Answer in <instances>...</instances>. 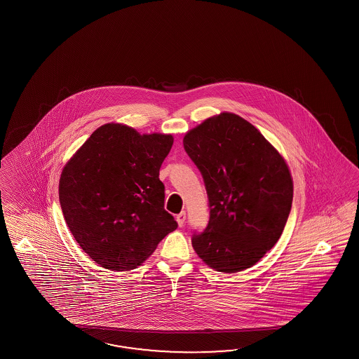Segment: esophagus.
Wrapping results in <instances>:
<instances>
[{"label":"esophagus","mask_w":359,"mask_h":359,"mask_svg":"<svg viewBox=\"0 0 359 359\" xmlns=\"http://www.w3.org/2000/svg\"><path fill=\"white\" fill-rule=\"evenodd\" d=\"M184 221H186V212L182 210L181 213L177 214V222H178V226H180V227H182Z\"/></svg>","instance_id":"obj_1"}]
</instances>
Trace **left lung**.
Instances as JSON below:
<instances>
[{"label":"left lung","mask_w":359,"mask_h":359,"mask_svg":"<svg viewBox=\"0 0 359 359\" xmlns=\"http://www.w3.org/2000/svg\"><path fill=\"white\" fill-rule=\"evenodd\" d=\"M201 172L210 217L192 236L200 259L223 273L258 263L283 233L294 184L283 155L252 123L224 111L205 119L183 137Z\"/></svg>","instance_id":"left-lung-1"}]
</instances>
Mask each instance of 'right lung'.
<instances>
[{"instance_id":"obj_1","label":"right lung","mask_w":359,"mask_h":359,"mask_svg":"<svg viewBox=\"0 0 359 359\" xmlns=\"http://www.w3.org/2000/svg\"><path fill=\"white\" fill-rule=\"evenodd\" d=\"M172 145V135L107 123L65 164L61 210L76 243L101 267H137L177 229L159 180Z\"/></svg>"}]
</instances>
